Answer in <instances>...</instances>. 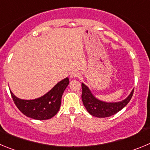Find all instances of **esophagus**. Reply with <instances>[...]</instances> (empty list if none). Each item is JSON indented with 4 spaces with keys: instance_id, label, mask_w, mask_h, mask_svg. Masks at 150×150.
Masks as SVG:
<instances>
[{
    "instance_id": "obj_1",
    "label": "esophagus",
    "mask_w": 150,
    "mask_h": 150,
    "mask_svg": "<svg viewBox=\"0 0 150 150\" xmlns=\"http://www.w3.org/2000/svg\"><path fill=\"white\" fill-rule=\"evenodd\" d=\"M80 77V73L77 71H73L70 73V78H76Z\"/></svg>"
}]
</instances>
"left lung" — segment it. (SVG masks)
Here are the masks:
<instances>
[{"label":"left lung","instance_id":"8db88e82","mask_svg":"<svg viewBox=\"0 0 150 150\" xmlns=\"http://www.w3.org/2000/svg\"><path fill=\"white\" fill-rule=\"evenodd\" d=\"M82 95L81 98L84 107L90 114L98 118H105L117 114V112L125 108L132 98L134 89L125 99L120 102H108L97 98L89 89L87 85L81 83Z\"/></svg>","mask_w":150,"mask_h":150}]
</instances>
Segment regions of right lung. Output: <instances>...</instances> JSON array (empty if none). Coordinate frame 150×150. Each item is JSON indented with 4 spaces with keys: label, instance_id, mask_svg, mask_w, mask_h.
Returning <instances> with one entry per match:
<instances>
[{
    "label": "right lung",
    "instance_id": "right-lung-1",
    "mask_svg": "<svg viewBox=\"0 0 150 150\" xmlns=\"http://www.w3.org/2000/svg\"><path fill=\"white\" fill-rule=\"evenodd\" d=\"M69 83V78H64L45 95L30 100L18 98L11 90H9L16 107L23 114L34 120H43L51 119L59 111L61 105L62 96Z\"/></svg>",
    "mask_w": 150,
    "mask_h": 150
}]
</instances>
